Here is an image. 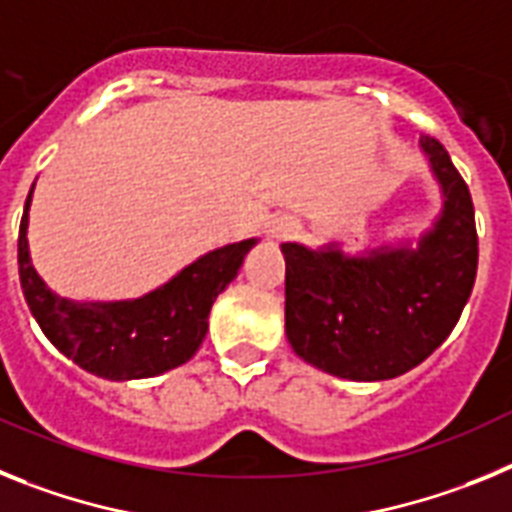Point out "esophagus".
I'll return each mask as SVG.
<instances>
[{
	"instance_id": "1",
	"label": "esophagus",
	"mask_w": 512,
	"mask_h": 512,
	"mask_svg": "<svg viewBox=\"0 0 512 512\" xmlns=\"http://www.w3.org/2000/svg\"><path fill=\"white\" fill-rule=\"evenodd\" d=\"M288 231H291V226H288V224H281V226H275V229L270 231V234H273V237L278 239V237H286Z\"/></svg>"
}]
</instances>
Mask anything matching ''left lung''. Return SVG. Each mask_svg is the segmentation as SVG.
Listing matches in <instances>:
<instances>
[{
	"label": "left lung",
	"instance_id": "8db88e82",
	"mask_svg": "<svg viewBox=\"0 0 512 512\" xmlns=\"http://www.w3.org/2000/svg\"><path fill=\"white\" fill-rule=\"evenodd\" d=\"M443 211L417 247L348 257L286 242V335L299 358L350 381L420 366L459 322L477 278V224L464 177L433 136L420 139Z\"/></svg>",
	"mask_w": 512,
	"mask_h": 512
}]
</instances>
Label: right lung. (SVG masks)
<instances>
[{
  "mask_svg": "<svg viewBox=\"0 0 512 512\" xmlns=\"http://www.w3.org/2000/svg\"><path fill=\"white\" fill-rule=\"evenodd\" d=\"M33 195V190H30ZM25 201L17 237L20 286L43 335L84 371L110 381L149 379L188 363L208 332V314L221 291L237 278L257 239L226 244L198 257L157 291L133 301L61 299L35 273L28 250Z\"/></svg>",
  "mask_w": 512,
  "mask_h": 512,
  "instance_id": "add662e5",
  "label": "right lung"
}]
</instances>
